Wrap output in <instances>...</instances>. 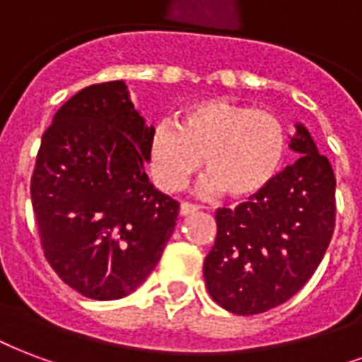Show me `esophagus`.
<instances>
[{
	"instance_id": "obj_1",
	"label": "esophagus",
	"mask_w": 362,
	"mask_h": 362,
	"mask_svg": "<svg viewBox=\"0 0 362 362\" xmlns=\"http://www.w3.org/2000/svg\"><path fill=\"white\" fill-rule=\"evenodd\" d=\"M197 210L198 206H194V204L181 202V206H179V216H191V214H194Z\"/></svg>"
}]
</instances>
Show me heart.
<instances>
[{
    "mask_svg": "<svg viewBox=\"0 0 362 362\" xmlns=\"http://www.w3.org/2000/svg\"><path fill=\"white\" fill-rule=\"evenodd\" d=\"M286 151L281 119L229 99L198 100L185 108L177 124H156L146 141L152 177L164 191H179L204 160L202 191H225L238 200L273 183Z\"/></svg>",
    "mask_w": 362,
    "mask_h": 362,
    "instance_id": "b5f03b06",
    "label": "heart"
}]
</instances>
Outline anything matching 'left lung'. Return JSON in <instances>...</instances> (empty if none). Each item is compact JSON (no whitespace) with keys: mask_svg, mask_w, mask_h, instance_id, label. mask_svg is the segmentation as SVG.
<instances>
[{"mask_svg":"<svg viewBox=\"0 0 362 362\" xmlns=\"http://www.w3.org/2000/svg\"><path fill=\"white\" fill-rule=\"evenodd\" d=\"M290 148L300 158L265 191L216 214L204 279L211 300L230 313H265L290 300L313 276L332 238V165L303 124H296Z\"/></svg>","mask_w":362,"mask_h":362,"instance_id":"left-lung-1","label":"left lung"}]
</instances>
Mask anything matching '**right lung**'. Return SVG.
Instances as JSON below:
<instances>
[{
	"instance_id": "1",
	"label": "right lung",
	"mask_w": 362,
	"mask_h": 362,
	"mask_svg": "<svg viewBox=\"0 0 362 362\" xmlns=\"http://www.w3.org/2000/svg\"><path fill=\"white\" fill-rule=\"evenodd\" d=\"M151 132L118 80L78 91L43 133L30 183L43 252L91 300L137 290L175 229L179 202L145 171Z\"/></svg>"
}]
</instances>
